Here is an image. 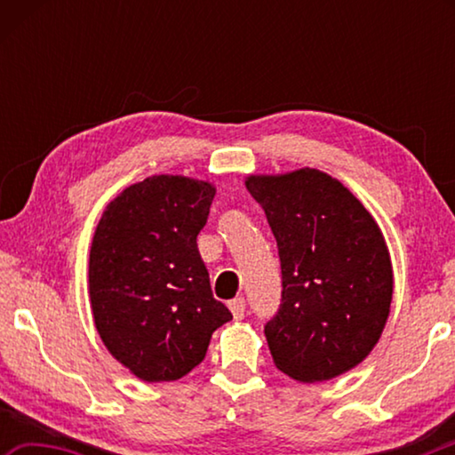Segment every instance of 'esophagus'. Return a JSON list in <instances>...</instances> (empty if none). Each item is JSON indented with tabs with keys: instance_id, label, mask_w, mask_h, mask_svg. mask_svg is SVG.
<instances>
[{
	"instance_id": "obj_1",
	"label": "esophagus",
	"mask_w": 455,
	"mask_h": 455,
	"mask_svg": "<svg viewBox=\"0 0 455 455\" xmlns=\"http://www.w3.org/2000/svg\"><path fill=\"white\" fill-rule=\"evenodd\" d=\"M228 309H230V313H233L235 319H243L244 317V309H246L244 299L243 297H235L233 301H228Z\"/></svg>"
}]
</instances>
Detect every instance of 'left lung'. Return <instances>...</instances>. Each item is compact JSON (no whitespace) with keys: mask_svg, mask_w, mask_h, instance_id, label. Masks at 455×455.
Segmentation results:
<instances>
[{"mask_svg":"<svg viewBox=\"0 0 455 455\" xmlns=\"http://www.w3.org/2000/svg\"><path fill=\"white\" fill-rule=\"evenodd\" d=\"M283 273L281 309L265 325L276 369L303 383L333 379L379 341L394 267L379 225L353 192L317 168L251 174Z\"/></svg>","mask_w":455,"mask_h":455,"instance_id":"8db88e82","label":"left lung"}]
</instances>
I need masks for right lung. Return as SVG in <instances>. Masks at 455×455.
Here are the masks:
<instances>
[{
  "label": "right lung",
  "mask_w": 455,
  "mask_h": 455,
  "mask_svg": "<svg viewBox=\"0 0 455 455\" xmlns=\"http://www.w3.org/2000/svg\"><path fill=\"white\" fill-rule=\"evenodd\" d=\"M217 188L156 174L110 200L90 246L88 295L110 355L146 383L190 373L233 315L212 297L196 236Z\"/></svg>",
  "instance_id": "1"
}]
</instances>
